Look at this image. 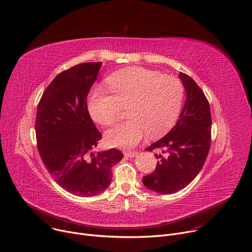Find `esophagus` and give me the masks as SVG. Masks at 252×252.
Segmentation results:
<instances>
[{
  "label": "esophagus",
  "mask_w": 252,
  "mask_h": 252,
  "mask_svg": "<svg viewBox=\"0 0 252 252\" xmlns=\"http://www.w3.org/2000/svg\"><path fill=\"white\" fill-rule=\"evenodd\" d=\"M137 154H138V151H124V155L129 158L135 157Z\"/></svg>",
  "instance_id": "esophagus-1"
}]
</instances>
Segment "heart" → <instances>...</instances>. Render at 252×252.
I'll return each instance as SVG.
<instances>
[{"label":"heart","mask_w":252,"mask_h":252,"mask_svg":"<svg viewBox=\"0 0 252 252\" xmlns=\"http://www.w3.org/2000/svg\"><path fill=\"white\" fill-rule=\"evenodd\" d=\"M111 93L95 92L89 99L92 119L113 126L127 108L129 119L109 130L106 141L114 147H132L148 134L160 136L168 131L180 114L184 88L179 79L142 67H130L111 74L107 79Z\"/></svg>","instance_id":"obj_1"}]
</instances>
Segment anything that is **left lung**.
I'll list each match as a JSON object with an SVG mask.
<instances>
[{
	"label": "left lung",
	"mask_w": 252,
	"mask_h": 252,
	"mask_svg": "<svg viewBox=\"0 0 252 252\" xmlns=\"http://www.w3.org/2000/svg\"><path fill=\"white\" fill-rule=\"evenodd\" d=\"M186 101L175 126L146 148L159 149L155 171L142 178L144 186L160 194L186 187L202 169L211 144V113L203 91L190 76L179 73Z\"/></svg>",
	"instance_id": "1"
}]
</instances>
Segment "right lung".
<instances>
[{
  "label": "right lung",
  "mask_w": 252,
  "mask_h": 252,
  "mask_svg": "<svg viewBox=\"0 0 252 252\" xmlns=\"http://www.w3.org/2000/svg\"><path fill=\"white\" fill-rule=\"evenodd\" d=\"M102 62L81 63L49 84L38 104L35 130L41 159L52 178L78 196H94L111 183L123 153H94L102 138L90 117L87 96Z\"/></svg>",
  "instance_id": "1"
}]
</instances>
